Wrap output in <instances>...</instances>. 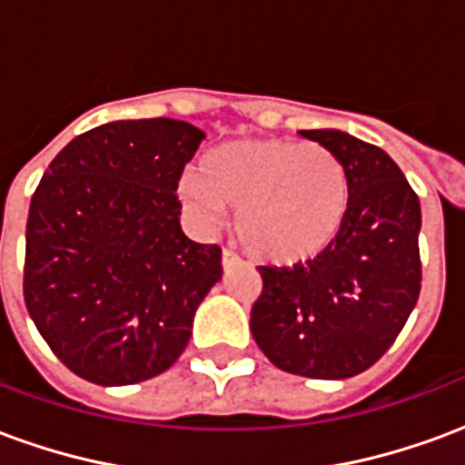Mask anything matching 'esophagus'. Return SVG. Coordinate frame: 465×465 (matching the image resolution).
Wrapping results in <instances>:
<instances>
[{"label":"esophagus","mask_w":465,"mask_h":465,"mask_svg":"<svg viewBox=\"0 0 465 465\" xmlns=\"http://www.w3.org/2000/svg\"><path fill=\"white\" fill-rule=\"evenodd\" d=\"M242 263V259L236 256L233 252H229V249H223L222 253V266H223V272H232V269H236Z\"/></svg>","instance_id":"obj_1"}]
</instances>
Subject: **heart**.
I'll return each instance as SVG.
<instances>
[{
    "label": "heart",
    "instance_id": "heart-1",
    "mask_svg": "<svg viewBox=\"0 0 465 465\" xmlns=\"http://www.w3.org/2000/svg\"><path fill=\"white\" fill-rule=\"evenodd\" d=\"M183 209L213 226L236 206L233 233L263 262L313 259L336 239L349 206L341 162L322 143L243 139L206 153L179 182Z\"/></svg>",
    "mask_w": 465,
    "mask_h": 465
}]
</instances>
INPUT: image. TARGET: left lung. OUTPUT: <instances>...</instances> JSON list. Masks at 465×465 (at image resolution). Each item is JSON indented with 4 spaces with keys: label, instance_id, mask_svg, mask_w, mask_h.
<instances>
[{
    "label": "left lung",
    "instance_id": "left-lung-1",
    "mask_svg": "<svg viewBox=\"0 0 465 465\" xmlns=\"http://www.w3.org/2000/svg\"><path fill=\"white\" fill-rule=\"evenodd\" d=\"M302 136L341 162L349 206L336 239L293 266H259L253 341L282 371L349 379L373 366L420 292V203L389 153L339 129Z\"/></svg>",
    "mask_w": 465,
    "mask_h": 465
}]
</instances>
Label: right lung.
I'll list each match as a JSON object with an SVG mask.
<instances>
[{
	"instance_id": "add662e5",
	"label": "right lung",
	"mask_w": 465,
	"mask_h": 465,
	"mask_svg": "<svg viewBox=\"0 0 465 465\" xmlns=\"http://www.w3.org/2000/svg\"><path fill=\"white\" fill-rule=\"evenodd\" d=\"M206 139L176 119L109 122L56 153L26 219L25 302L66 369L99 386L182 356L222 249L179 226L176 186Z\"/></svg>"
}]
</instances>
